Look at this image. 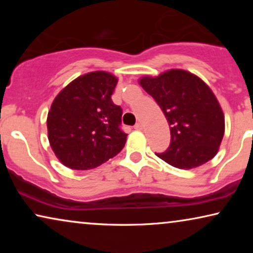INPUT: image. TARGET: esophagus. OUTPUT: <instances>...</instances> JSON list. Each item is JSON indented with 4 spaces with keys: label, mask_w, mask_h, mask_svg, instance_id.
<instances>
[{
    "label": "esophagus",
    "mask_w": 253,
    "mask_h": 253,
    "mask_svg": "<svg viewBox=\"0 0 253 253\" xmlns=\"http://www.w3.org/2000/svg\"><path fill=\"white\" fill-rule=\"evenodd\" d=\"M134 129H136V130H141V129H143V124H141L140 122L136 123V126H134Z\"/></svg>",
    "instance_id": "obj_1"
}]
</instances>
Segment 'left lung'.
I'll list each match as a JSON object with an SVG mask.
<instances>
[{
  "label": "left lung",
  "instance_id": "1",
  "mask_svg": "<svg viewBox=\"0 0 253 253\" xmlns=\"http://www.w3.org/2000/svg\"><path fill=\"white\" fill-rule=\"evenodd\" d=\"M139 84L164 112L170 145L159 158L172 167L192 169L215 157L224 134V115L205 82L191 72L171 69Z\"/></svg>",
  "mask_w": 253,
  "mask_h": 253
}]
</instances>
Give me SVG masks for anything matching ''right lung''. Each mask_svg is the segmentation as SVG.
<instances>
[{"label": "right lung", "mask_w": 253, "mask_h": 253, "mask_svg": "<svg viewBox=\"0 0 253 253\" xmlns=\"http://www.w3.org/2000/svg\"><path fill=\"white\" fill-rule=\"evenodd\" d=\"M115 76H79L56 95L47 116L48 140L58 160L77 170L93 169L119 154L126 141L122 108L114 105Z\"/></svg>", "instance_id": "right-lung-1"}]
</instances>
